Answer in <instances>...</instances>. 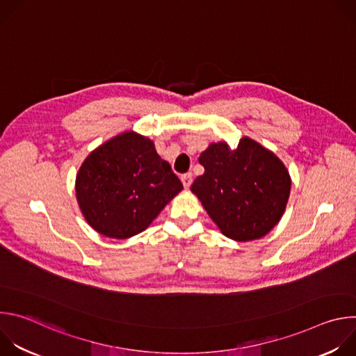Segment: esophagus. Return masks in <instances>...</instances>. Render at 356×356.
<instances>
[{
    "mask_svg": "<svg viewBox=\"0 0 356 356\" xmlns=\"http://www.w3.org/2000/svg\"><path fill=\"white\" fill-rule=\"evenodd\" d=\"M191 181H193V175H191V173H186V175L181 176V183H183V186H184L186 188L190 187Z\"/></svg>",
    "mask_w": 356,
    "mask_h": 356,
    "instance_id": "1",
    "label": "esophagus"
}]
</instances>
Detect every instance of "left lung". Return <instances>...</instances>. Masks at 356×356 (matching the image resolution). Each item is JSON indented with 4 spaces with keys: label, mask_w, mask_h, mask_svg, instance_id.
Returning <instances> with one entry per match:
<instances>
[{
    "label": "left lung",
    "mask_w": 356,
    "mask_h": 356,
    "mask_svg": "<svg viewBox=\"0 0 356 356\" xmlns=\"http://www.w3.org/2000/svg\"><path fill=\"white\" fill-rule=\"evenodd\" d=\"M204 173L191 184L221 232L239 242L265 236L282 218L291 180L283 162L243 136L236 149L211 143L198 158Z\"/></svg>",
    "instance_id": "1"
}]
</instances>
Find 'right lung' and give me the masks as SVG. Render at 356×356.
<instances>
[{
	"mask_svg": "<svg viewBox=\"0 0 356 356\" xmlns=\"http://www.w3.org/2000/svg\"><path fill=\"white\" fill-rule=\"evenodd\" d=\"M183 184L154 142L124 132L87 156L76 177L86 221L101 235L127 239L145 231Z\"/></svg>",
	"mask_w": 356,
	"mask_h": 356,
	"instance_id": "obj_1",
	"label": "right lung"
}]
</instances>
